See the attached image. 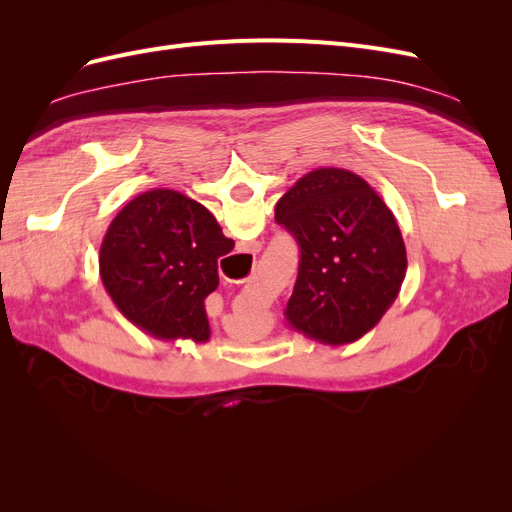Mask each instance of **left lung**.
Segmentation results:
<instances>
[{"mask_svg": "<svg viewBox=\"0 0 512 512\" xmlns=\"http://www.w3.org/2000/svg\"><path fill=\"white\" fill-rule=\"evenodd\" d=\"M275 222L299 243V275L286 305L294 331L320 344H352L380 322L406 277L393 211L344 168H316L277 200Z\"/></svg>", "mask_w": 512, "mask_h": 512, "instance_id": "obj_1", "label": "left lung"}]
</instances>
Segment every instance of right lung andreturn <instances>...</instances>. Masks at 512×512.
<instances>
[{
    "mask_svg": "<svg viewBox=\"0 0 512 512\" xmlns=\"http://www.w3.org/2000/svg\"><path fill=\"white\" fill-rule=\"evenodd\" d=\"M235 241L213 213L181 192L138 194L108 226L100 277L119 312L158 339L205 344V299L218 288V258Z\"/></svg>",
    "mask_w": 512,
    "mask_h": 512,
    "instance_id": "right-lung-1",
    "label": "right lung"
}]
</instances>
